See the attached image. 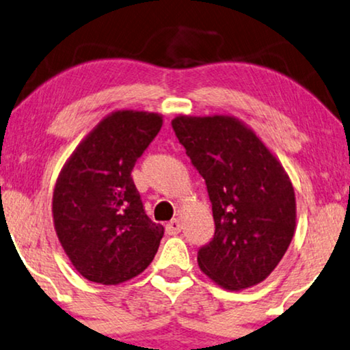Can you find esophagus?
Listing matches in <instances>:
<instances>
[{"label":"esophagus","instance_id":"34e87169","mask_svg":"<svg viewBox=\"0 0 350 350\" xmlns=\"http://www.w3.org/2000/svg\"><path fill=\"white\" fill-rule=\"evenodd\" d=\"M180 229H183V226H180L179 219H172L171 222L166 224V234L167 235H178Z\"/></svg>","mask_w":350,"mask_h":350}]
</instances>
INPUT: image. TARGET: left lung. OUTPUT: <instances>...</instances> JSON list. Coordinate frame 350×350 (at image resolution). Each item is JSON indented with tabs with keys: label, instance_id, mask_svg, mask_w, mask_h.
Masks as SVG:
<instances>
[{
	"label": "left lung",
	"instance_id": "obj_1",
	"mask_svg": "<svg viewBox=\"0 0 350 350\" xmlns=\"http://www.w3.org/2000/svg\"><path fill=\"white\" fill-rule=\"evenodd\" d=\"M206 183L214 235L198 265L227 290L265 280L280 262L296 227L291 180L260 139L234 116H176L171 121Z\"/></svg>",
	"mask_w": 350,
	"mask_h": 350
}]
</instances>
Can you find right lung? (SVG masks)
<instances>
[{
  "instance_id": "add662e5",
  "label": "right lung",
  "mask_w": 350,
  "mask_h": 350,
  "mask_svg": "<svg viewBox=\"0 0 350 350\" xmlns=\"http://www.w3.org/2000/svg\"><path fill=\"white\" fill-rule=\"evenodd\" d=\"M161 124L157 113L113 111L60 171L54 227L75 269L90 282L118 285L155 258L165 229L148 219L131 171Z\"/></svg>"
}]
</instances>
